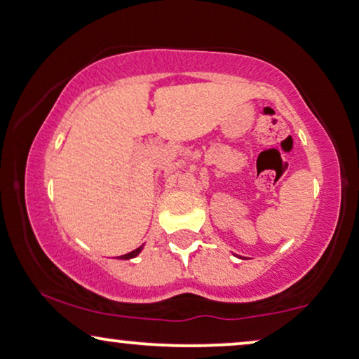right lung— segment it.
Segmentation results:
<instances>
[{
	"label": "right lung",
	"mask_w": 359,
	"mask_h": 359,
	"mask_svg": "<svg viewBox=\"0 0 359 359\" xmlns=\"http://www.w3.org/2000/svg\"><path fill=\"white\" fill-rule=\"evenodd\" d=\"M140 250H142V248L135 249V250H132V252H128V254H125V255H120V259H132V257H137V255L140 254Z\"/></svg>",
	"instance_id": "right-lung-1"
}]
</instances>
